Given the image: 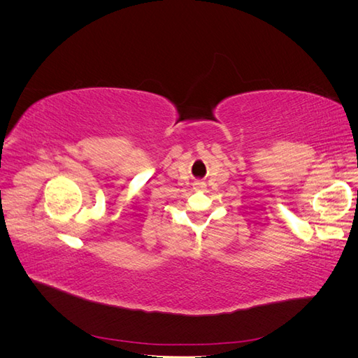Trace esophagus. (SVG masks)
Masks as SVG:
<instances>
[{"label": "esophagus", "instance_id": "esophagus-1", "mask_svg": "<svg viewBox=\"0 0 358 358\" xmlns=\"http://www.w3.org/2000/svg\"><path fill=\"white\" fill-rule=\"evenodd\" d=\"M204 188H206V183H204V182H201V180L194 182V189L201 191V189H204Z\"/></svg>", "mask_w": 358, "mask_h": 358}]
</instances>
